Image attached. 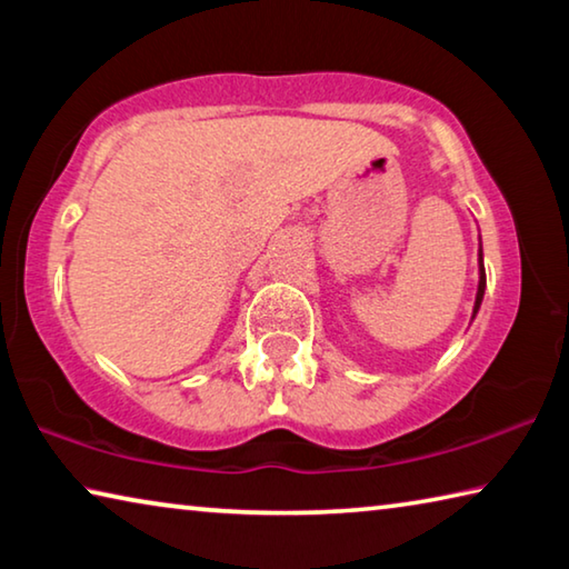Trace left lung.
Here are the masks:
<instances>
[{
	"label": "left lung",
	"instance_id": "left-lung-1",
	"mask_svg": "<svg viewBox=\"0 0 569 569\" xmlns=\"http://www.w3.org/2000/svg\"><path fill=\"white\" fill-rule=\"evenodd\" d=\"M485 286H487V276H485V263H481V250H479V288H477V303H475V316L481 306V298H485Z\"/></svg>",
	"mask_w": 569,
	"mask_h": 569
}]
</instances>
